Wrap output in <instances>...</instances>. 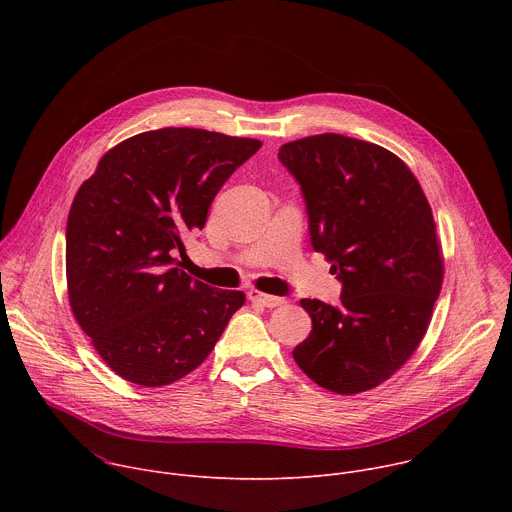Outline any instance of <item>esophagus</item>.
<instances>
[{"mask_svg":"<svg viewBox=\"0 0 512 512\" xmlns=\"http://www.w3.org/2000/svg\"><path fill=\"white\" fill-rule=\"evenodd\" d=\"M249 300L255 302V304H261L263 308H277L281 304H285L283 298H277V296H269V294H263V291L259 289H249Z\"/></svg>","mask_w":512,"mask_h":512,"instance_id":"34e87169","label":"esophagus"}]
</instances>
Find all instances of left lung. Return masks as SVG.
Segmentation results:
<instances>
[{
	"mask_svg": "<svg viewBox=\"0 0 512 512\" xmlns=\"http://www.w3.org/2000/svg\"><path fill=\"white\" fill-rule=\"evenodd\" d=\"M277 156L302 186L314 249L342 281L338 308L300 302L312 332L291 354L332 393L375 389L417 350L442 291L431 206L409 166L371 141L320 133Z\"/></svg>",
	"mask_w": 512,
	"mask_h": 512,
	"instance_id": "left-lung-1",
	"label": "left lung"
}]
</instances>
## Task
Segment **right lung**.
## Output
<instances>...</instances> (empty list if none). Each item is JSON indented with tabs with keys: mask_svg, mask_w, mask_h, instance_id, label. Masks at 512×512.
<instances>
[{
	"mask_svg": "<svg viewBox=\"0 0 512 512\" xmlns=\"http://www.w3.org/2000/svg\"><path fill=\"white\" fill-rule=\"evenodd\" d=\"M259 139L164 127L117 143L72 200L68 302L107 367L141 387L180 381L204 362L245 304L178 267L212 198Z\"/></svg>",
	"mask_w": 512,
	"mask_h": 512,
	"instance_id": "1",
	"label": "right lung"
}]
</instances>
